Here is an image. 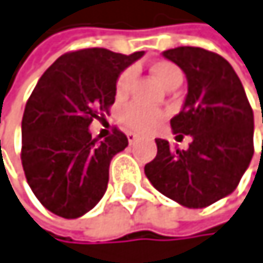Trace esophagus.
Listing matches in <instances>:
<instances>
[{"instance_id":"34e87169","label":"esophagus","mask_w":263,"mask_h":263,"mask_svg":"<svg viewBox=\"0 0 263 263\" xmlns=\"http://www.w3.org/2000/svg\"><path fill=\"white\" fill-rule=\"evenodd\" d=\"M137 139H139V136H137L136 133H127V140H129V143H134Z\"/></svg>"}]
</instances>
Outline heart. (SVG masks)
I'll list each match as a JSON object with an SVG mask.
<instances>
[{
	"mask_svg": "<svg viewBox=\"0 0 263 263\" xmlns=\"http://www.w3.org/2000/svg\"><path fill=\"white\" fill-rule=\"evenodd\" d=\"M151 74L155 76V79L164 88H167L172 82L181 79V70L174 63H168V61H158L155 64H151ZM134 80H136V70L133 67L123 70L121 76L118 77V82H117L118 98H124L129 93ZM161 118H162V115L159 110L137 105V104H130V105L124 107L121 112V121L129 129L142 130V133L155 129L158 126V123L161 121Z\"/></svg>",
	"mask_w": 263,
	"mask_h": 263,
	"instance_id": "obj_1",
	"label": "heart"
}]
</instances>
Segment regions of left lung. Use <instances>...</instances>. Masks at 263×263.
Segmentation results:
<instances>
[{
    "label": "left lung",
    "instance_id": "obj_1",
    "mask_svg": "<svg viewBox=\"0 0 263 263\" xmlns=\"http://www.w3.org/2000/svg\"><path fill=\"white\" fill-rule=\"evenodd\" d=\"M162 57L187 80L183 107L170 120L172 130L193 142L187 149H174L156 139L158 155L145 165V175L165 197L203 208L234 193L249 167L254 114L237 72L222 57L200 47L170 48Z\"/></svg>",
    "mask_w": 263,
    "mask_h": 263
}]
</instances>
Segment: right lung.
Returning <instances> with one entry per match:
<instances>
[{
	"instance_id": "right-lung-1",
	"label": "right lung",
	"mask_w": 263,
	"mask_h": 263,
	"mask_svg": "<svg viewBox=\"0 0 263 263\" xmlns=\"http://www.w3.org/2000/svg\"><path fill=\"white\" fill-rule=\"evenodd\" d=\"M142 57L85 48L60 57L39 79L22 120V164L48 211L76 219L105 194L110 161L127 146V137L115 129L98 142L88 127L108 112L120 74Z\"/></svg>"
}]
</instances>
